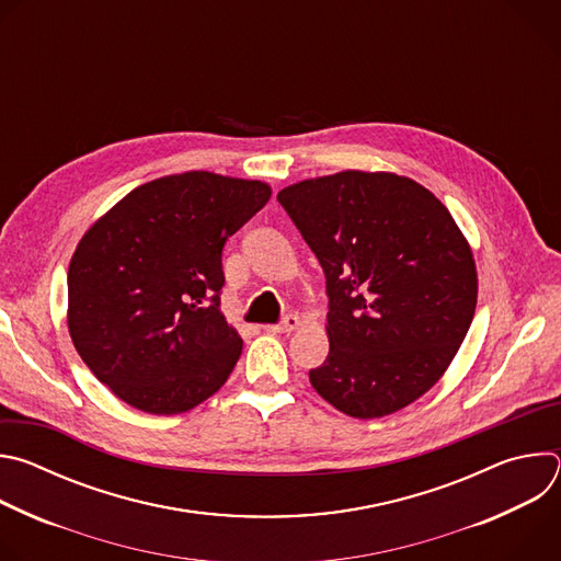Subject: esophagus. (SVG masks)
<instances>
[{
    "instance_id": "34e87169",
    "label": "esophagus",
    "mask_w": 561,
    "mask_h": 561,
    "mask_svg": "<svg viewBox=\"0 0 561 561\" xmlns=\"http://www.w3.org/2000/svg\"><path fill=\"white\" fill-rule=\"evenodd\" d=\"M297 327H299V317H297V314H286L279 324L268 327V331H271V333H290V331H295Z\"/></svg>"
}]
</instances>
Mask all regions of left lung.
Returning <instances> with one entry per match:
<instances>
[{
    "mask_svg": "<svg viewBox=\"0 0 561 561\" xmlns=\"http://www.w3.org/2000/svg\"><path fill=\"white\" fill-rule=\"evenodd\" d=\"M327 275L329 342L312 388L375 420L431 390L477 306L472 251L448 208L394 173L342 171L277 195Z\"/></svg>",
    "mask_w": 561,
    "mask_h": 561,
    "instance_id": "left-lung-1",
    "label": "left lung"
}]
</instances>
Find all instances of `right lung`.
Instances as JSON below:
<instances>
[{
    "label": "right lung",
    "mask_w": 561,
    "mask_h": 561,
    "mask_svg": "<svg viewBox=\"0 0 561 561\" xmlns=\"http://www.w3.org/2000/svg\"><path fill=\"white\" fill-rule=\"evenodd\" d=\"M268 199L257 180L169 175L130 191L79 239L68 333L122 402L178 415L224 386L242 337L219 308L221 251Z\"/></svg>",
    "instance_id": "right-lung-1"
}]
</instances>
